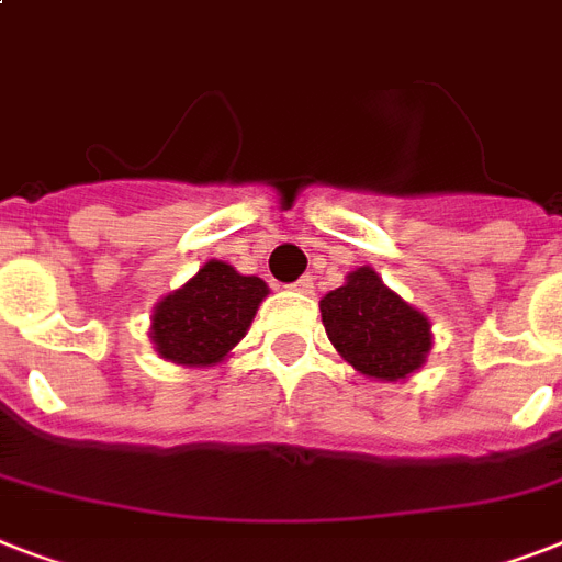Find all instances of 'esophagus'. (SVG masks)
I'll use <instances>...</instances> for the list:
<instances>
[{
	"label": "esophagus",
	"mask_w": 562,
	"mask_h": 562,
	"mask_svg": "<svg viewBox=\"0 0 562 562\" xmlns=\"http://www.w3.org/2000/svg\"><path fill=\"white\" fill-rule=\"evenodd\" d=\"M291 289L300 291V294H312V291H315V280H312V277H300Z\"/></svg>",
	"instance_id": "34e87169"
}]
</instances>
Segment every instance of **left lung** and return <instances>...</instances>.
Returning a JSON list of instances; mask_svg holds the SVG:
<instances>
[{
  "instance_id": "left-lung-1",
  "label": "left lung",
  "mask_w": 562,
  "mask_h": 562,
  "mask_svg": "<svg viewBox=\"0 0 562 562\" xmlns=\"http://www.w3.org/2000/svg\"><path fill=\"white\" fill-rule=\"evenodd\" d=\"M326 335L347 364L375 382H405L435 347L431 321L361 265L321 300Z\"/></svg>"
}]
</instances>
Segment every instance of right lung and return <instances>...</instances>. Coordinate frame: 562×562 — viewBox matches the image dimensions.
I'll return each mask as SVG.
<instances>
[{
    "instance_id": "right-lung-1",
    "label": "right lung",
    "mask_w": 562,
    "mask_h": 562,
    "mask_svg": "<svg viewBox=\"0 0 562 562\" xmlns=\"http://www.w3.org/2000/svg\"><path fill=\"white\" fill-rule=\"evenodd\" d=\"M265 297V280L210 259L192 280L169 291L154 306L148 338L157 356L171 364L215 368L245 338Z\"/></svg>"
}]
</instances>
